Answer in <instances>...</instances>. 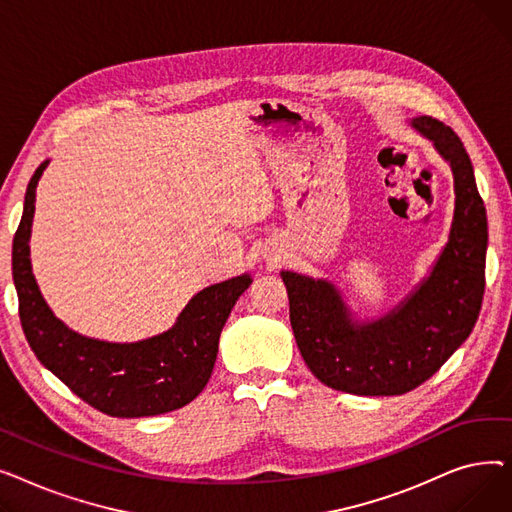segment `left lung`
<instances>
[{"instance_id": "8db88e82", "label": "left lung", "mask_w": 512, "mask_h": 512, "mask_svg": "<svg viewBox=\"0 0 512 512\" xmlns=\"http://www.w3.org/2000/svg\"><path fill=\"white\" fill-rule=\"evenodd\" d=\"M411 124L454 176V220L432 274L390 313L359 326L334 284L282 272L307 367L321 384L348 394L398 396L432 378L469 338L486 290L488 218L471 159L444 122L421 116Z\"/></svg>"}]
</instances>
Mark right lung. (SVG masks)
Wrapping results in <instances>:
<instances>
[{
	"mask_svg": "<svg viewBox=\"0 0 512 512\" xmlns=\"http://www.w3.org/2000/svg\"><path fill=\"white\" fill-rule=\"evenodd\" d=\"M49 161L35 170L12 245V276L26 340L37 359L78 398L112 417H149L188 405L207 386L220 334L249 274L203 288L168 332L130 344L103 342L66 328L43 301L31 270V226L37 182Z\"/></svg>",
	"mask_w": 512,
	"mask_h": 512,
	"instance_id": "right-lung-1",
	"label": "right lung"
}]
</instances>
